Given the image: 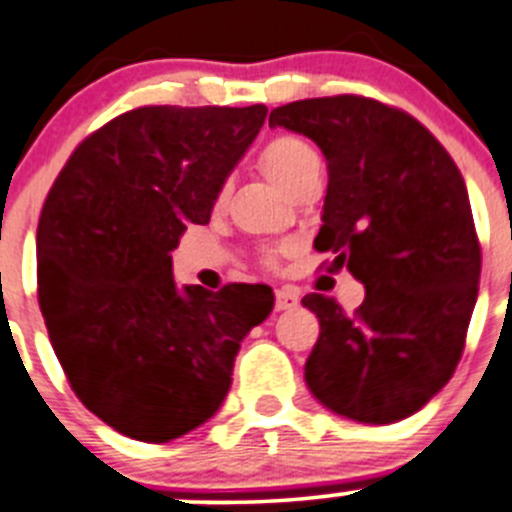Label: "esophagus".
<instances>
[{
  "label": "esophagus",
  "instance_id": "esophagus-1",
  "mask_svg": "<svg viewBox=\"0 0 512 512\" xmlns=\"http://www.w3.org/2000/svg\"><path fill=\"white\" fill-rule=\"evenodd\" d=\"M296 306H299V291L294 286H281V289H276V311L296 309Z\"/></svg>",
  "mask_w": 512,
  "mask_h": 512
}]
</instances>
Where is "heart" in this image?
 Returning <instances> with one entry per match:
<instances>
[{"label":"heart","instance_id":"b5f03b06","mask_svg":"<svg viewBox=\"0 0 512 512\" xmlns=\"http://www.w3.org/2000/svg\"><path fill=\"white\" fill-rule=\"evenodd\" d=\"M259 165L281 191H286L301 173L319 165V155L306 140L296 135H276L261 148ZM223 198H226V188L218 191L216 203H223Z\"/></svg>","mask_w":512,"mask_h":512}]
</instances>
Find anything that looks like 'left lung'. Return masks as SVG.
Returning a JSON list of instances; mask_svg holds the SVG:
<instances>
[{
	"label": "left lung",
	"instance_id": "obj_1",
	"mask_svg": "<svg viewBox=\"0 0 512 512\" xmlns=\"http://www.w3.org/2000/svg\"><path fill=\"white\" fill-rule=\"evenodd\" d=\"M269 125L306 135L329 170L316 251L364 284L354 314L324 294L304 377L321 405L389 425L430 402L462 357L480 281V241L465 180L412 115L362 95L296 100Z\"/></svg>",
	"mask_w": 512,
	"mask_h": 512
}]
</instances>
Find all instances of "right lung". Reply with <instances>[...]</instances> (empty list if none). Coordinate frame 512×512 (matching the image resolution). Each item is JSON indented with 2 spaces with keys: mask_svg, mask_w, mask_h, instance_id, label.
I'll return each mask as SVG.
<instances>
[{
  "mask_svg": "<svg viewBox=\"0 0 512 512\" xmlns=\"http://www.w3.org/2000/svg\"><path fill=\"white\" fill-rule=\"evenodd\" d=\"M266 105H145L87 135L37 226V296L82 405L120 435L168 442L216 415L243 337L274 309L266 284L173 279L170 251L208 223Z\"/></svg>",
  "mask_w": 512,
  "mask_h": 512,
  "instance_id": "obj_1",
  "label": "right lung"
}]
</instances>
